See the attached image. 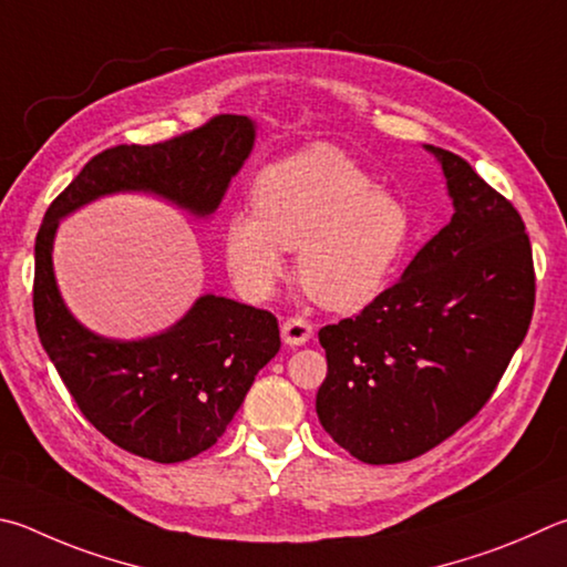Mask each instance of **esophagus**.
Listing matches in <instances>:
<instances>
[{
    "label": "esophagus",
    "mask_w": 567,
    "mask_h": 567,
    "mask_svg": "<svg viewBox=\"0 0 567 567\" xmlns=\"http://www.w3.org/2000/svg\"><path fill=\"white\" fill-rule=\"evenodd\" d=\"M312 337V324L307 322L305 317H287L282 322V339L285 344L297 347V344H305L307 339Z\"/></svg>",
    "instance_id": "obj_1"
}]
</instances>
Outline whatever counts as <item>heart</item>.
<instances>
[{"label": "heart", "mask_w": 567, "mask_h": 567, "mask_svg": "<svg viewBox=\"0 0 567 567\" xmlns=\"http://www.w3.org/2000/svg\"><path fill=\"white\" fill-rule=\"evenodd\" d=\"M255 213L225 223L230 272L267 292L297 250V277L317 305L362 310L384 292L411 240V215L396 195L332 146H310L265 168L252 188Z\"/></svg>", "instance_id": "1"}]
</instances>
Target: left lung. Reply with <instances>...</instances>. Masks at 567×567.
<instances>
[{
    "instance_id": "8db88e82",
    "label": "left lung",
    "mask_w": 567,
    "mask_h": 567,
    "mask_svg": "<svg viewBox=\"0 0 567 567\" xmlns=\"http://www.w3.org/2000/svg\"><path fill=\"white\" fill-rule=\"evenodd\" d=\"M454 215L362 312L319 329V424L364 463L426 454L486 406L528 332L533 250L520 213L456 153Z\"/></svg>"
}]
</instances>
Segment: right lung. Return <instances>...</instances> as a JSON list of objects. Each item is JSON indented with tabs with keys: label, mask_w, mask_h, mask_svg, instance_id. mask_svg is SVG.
I'll use <instances>...</instances> for the list:
<instances>
[{
	"label": "right lung",
	"mask_w": 567,
	"mask_h": 567,
	"mask_svg": "<svg viewBox=\"0 0 567 567\" xmlns=\"http://www.w3.org/2000/svg\"><path fill=\"white\" fill-rule=\"evenodd\" d=\"M255 143L248 116L220 113L151 146L91 158L49 205L34 245V322L61 382L111 444L156 463L208 451L240 409L255 374L280 352L272 312L203 295L168 332L118 342L81 327L61 300L51 265L59 218L121 190H146L195 215L218 208Z\"/></svg>",
	"instance_id": "right-lung-1"
}]
</instances>
